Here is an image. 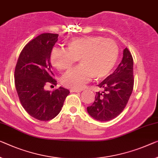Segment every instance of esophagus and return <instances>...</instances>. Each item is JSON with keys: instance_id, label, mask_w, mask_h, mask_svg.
Segmentation results:
<instances>
[{"instance_id": "obj_1", "label": "esophagus", "mask_w": 158, "mask_h": 158, "mask_svg": "<svg viewBox=\"0 0 158 158\" xmlns=\"http://www.w3.org/2000/svg\"><path fill=\"white\" fill-rule=\"evenodd\" d=\"M71 93H81V92L82 91V89H71Z\"/></svg>"}]
</instances>
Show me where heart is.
<instances>
[{"instance_id":"b5f03b06","label":"heart","mask_w":158,"mask_h":158,"mask_svg":"<svg viewBox=\"0 0 158 158\" xmlns=\"http://www.w3.org/2000/svg\"><path fill=\"white\" fill-rule=\"evenodd\" d=\"M118 56V48L113 40L97 36L76 37L66 43V48L54 47L50 60L59 71L71 68L77 59L80 65L68 71L62 83L71 89H81L92 77L101 80L114 67Z\"/></svg>"}]
</instances>
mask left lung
<instances>
[{
    "label": "left lung",
    "mask_w": 158,
    "mask_h": 158,
    "mask_svg": "<svg viewBox=\"0 0 158 158\" xmlns=\"http://www.w3.org/2000/svg\"><path fill=\"white\" fill-rule=\"evenodd\" d=\"M133 57L126 48L121 62L115 71L98 85L102 91L97 92L93 104L87 107L92 117L98 121H107L120 114L133 91Z\"/></svg>",
    "instance_id": "8db88e82"
}]
</instances>
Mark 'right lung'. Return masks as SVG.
I'll return each mask as SVG.
<instances>
[{
  "label": "right lung",
  "instance_id": "right-lung-1",
  "mask_svg": "<svg viewBox=\"0 0 158 158\" xmlns=\"http://www.w3.org/2000/svg\"><path fill=\"white\" fill-rule=\"evenodd\" d=\"M58 37L57 34L44 33L27 44L15 70V84L22 105L40 121H49L59 114L70 93L63 87L52 93L44 89L47 82H56L53 78L50 56Z\"/></svg>",
  "mask_w": 158,
  "mask_h": 158
}]
</instances>
